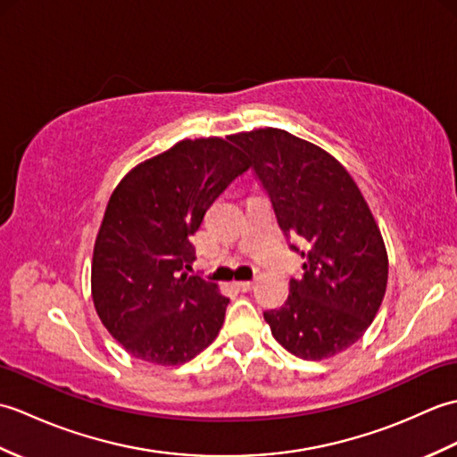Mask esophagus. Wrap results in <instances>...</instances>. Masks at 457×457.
I'll list each match as a JSON object with an SVG mask.
<instances>
[{
    "mask_svg": "<svg viewBox=\"0 0 457 457\" xmlns=\"http://www.w3.org/2000/svg\"><path fill=\"white\" fill-rule=\"evenodd\" d=\"M236 287H237L239 290H244V293H247V290L253 288V280H237Z\"/></svg>",
    "mask_w": 457,
    "mask_h": 457,
    "instance_id": "esophagus-1",
    "label": "esophagus"
}]
</instances>
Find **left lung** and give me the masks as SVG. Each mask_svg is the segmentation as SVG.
I'll return each instance as SVG.
<instances>
[{
	"instance_id": "obj_1",
	"label": "left lung",
	"mask_w": 457,
	"mask_h": 457,
	"mask_svg": "<svg viewBox=\"0 0 457 457\" xmlns=\"http://www.w3.org/2000/svg\"><path fill=\"white\" fill-rule=\"evenodd\" d=\"M267 190L285 236H298L304 277L265 312L277 342L300 359H328L353 345L383 303L389 257L355 180L332 154L277 128L236 135Z\"/></svg>"
}]
</instances>
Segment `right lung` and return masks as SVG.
<instances>
[{"label":"right lung","instance_id":"add662e5","mask_svg":"<svg viewBox=\"0 0 457 457\" xmlns=\"http://www.w3.org/2000/svg\"><path fill=\"white\" fill-rule=\"evenodd\" d=\"M249 169L236 135L184 139L139 162L112 192L92 259V298L133 357L180 365L216 339L229 298L184 273L190 237L231 180Z\"/></svg>","mask_w":457,"mask_h":457}]
</instances>
